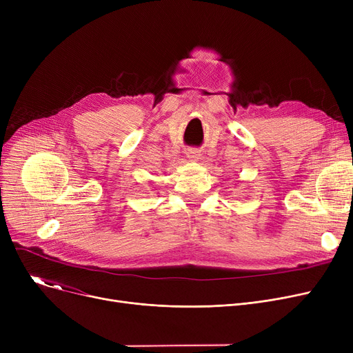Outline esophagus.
<instances>
[{
	"label": "esophagus",
	"instance_id": "esophagus-1",
	"mask_svg": "<svg viewBox=\"0 0 353 353\" xmlns=\"http://www.w3.org/2000/svg\"><path fill=\"white\" fill-rule=\"evenodd\" d=\"M186 154H188V157L190 160H199L200 159V152L196 150V148H189V150L186 152Z\"/></svg>",
	"mask_w": 353,
	"mask_h": 353
}]
</instances>
